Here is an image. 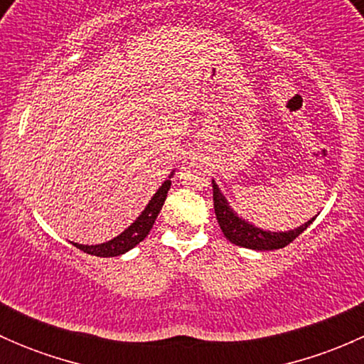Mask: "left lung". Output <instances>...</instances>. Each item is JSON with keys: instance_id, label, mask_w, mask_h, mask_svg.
<instances>
[{"instance_id": "left-lung-1", "label": "left lung", "mask_w": 364, "mask_h": 364, "mask_svg": "<svg viewBox=\"0 0 364 364\" xmlns=\"http://www.w3.org/2000/svg\"><path fill=\"white\" fill-rule=\"evenodd\" d=\"M213 203H215V215L220 223L223 236L230 241V243L237 245V247L250 248V250H278V248L287 247L291 241H294L308 225L315 220V216L303 225L296 227V229L284 230V232H273V230H264L260 227L253 225V223L245 220L243 216L237 215L225 199L222 190L218 188L216 181L213 179Z\"/></svg>"}]
</instances>
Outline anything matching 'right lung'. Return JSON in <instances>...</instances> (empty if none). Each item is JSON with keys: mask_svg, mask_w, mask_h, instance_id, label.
<instances>
[{"mask_svg": "<svg viewBox=\"0 0 364 364\" xmlns=\"http://www.w3.org/2000/svg\"><path fill=\"white\" fill-rule=\"evenodd\" d=\"M172 176H174V171H172L171 174H168V178L159 186V190H156L155 196L151 197V200L146 204V208L142 209L141 215H139L137 218H135L134 222H132L130 225L119 234V236L112 237V240L105 241V243H100V245H80V243H73L72 241L73 247L97 257H117L137 247V245L149 234L156 216H159L161 205H164L165 199H167V192L168 188H171Z\"/></svg>", "mask_w": 364, "mask_h": 364, "instance_id": "right-lung-1", "label": "right lung"}]
</instances>
